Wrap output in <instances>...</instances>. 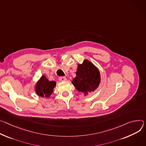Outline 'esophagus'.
I'll list each match as a JSON object with an SVG mask.
<instances>
[{
    "label": "esophagus",
    "instance_id": "obj_1",
    "mask_svg": "<svg viewBox=\"0 0 146 146\" xmlns=\"http://www.w3.org/2000/svg\"><path fill=\"white\" fill-rule=\"evenodd\" d=\"M59 80H60V81H65V80H67V78L65 76H60L59 78Z\"/></svg>",
    "mask_w": 146,
    "mask_h": 146
}]
</instances>
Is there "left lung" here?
Segmentation results:
<instances>
[{
  "mask_svg": "<svg viewBox=\"0 0 146 146\" xmlns=\"http://www.w3.org/2000/svg\"><path fill=\"white\" fill-rule=\"evenodd\" d=\"M76 75L72 83L78 91L84 93L85 96L88 94V92H94L99 86L100 72L89 60H85L82 64L78 65Z\"/></svg>",
  "mask_w": 146,
  "mask_h": 146,
  "instance_id": "obj_1",
  "label": "left lung"
}]
</instances>
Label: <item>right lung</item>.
Returning <instances> with one entry per match:
<instances>
[{"label":"right lung","instance_id":"1","mask_svg":"<svg viewBox=\"0 0 146 146\" xmlns=\"http://www.w3.org/2000/svg\"><path fill=\"white\" fill-rule=\"evenodd\" d=\"M56 85V82L49 81L45 76L42 75L35 85V90L36 93L42 98L43 97L48 98L53 92V89Z\"/></svg>","mask_w":146,"mask_h":146}]
</instances>
